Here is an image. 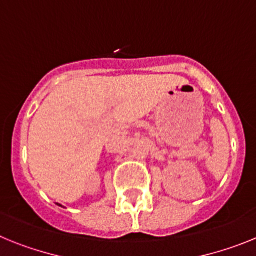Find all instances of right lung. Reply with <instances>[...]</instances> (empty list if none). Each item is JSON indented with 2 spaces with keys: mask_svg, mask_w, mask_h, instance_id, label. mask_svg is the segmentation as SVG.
<instances>
[{
  "mask_svg": "<svg viewBox=\"0 0 256 256\" xmlns=\"http://www.w3.org/2000/svg\"><path fill=\"white\" fill-rule=\"evenodd\" d=\"M59 206H62V205H59Z\"/></svg>",
  "mask_w": 256,
  "mask_h": 256,
  "instance_id": "1",
  "label": "right lung"
}]
</instances>
